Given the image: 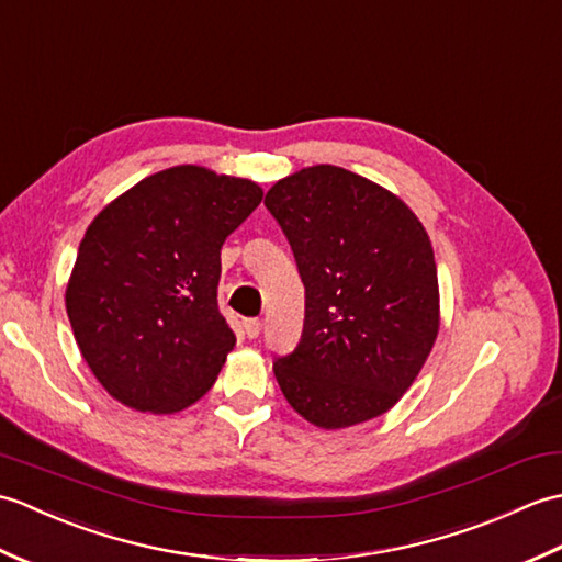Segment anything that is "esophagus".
<instances>
[{
    "instance_id": "34e87169",
    "label": "esophagus",
    "mask_w": 562,
    "mask_h": 562,
    "mask_svg": "<svg viewBox=\"0 0 562 562\" xmlns=\"http://www.w3.org/2000/svg\"><path fill=\"white\" fill-rule=\"evenodd\" d=\"M243 329L247 334V339H257V336L261 334V319L259 317L243 319Z\"/></svg>"
}]
</instances>
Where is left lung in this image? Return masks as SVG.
<instances>
[{
  "mask_svg": "<svg viewBox=\"0 0 562 562\" xmlns=\"http://www.w3.org/2000/svg\"><path fill=\"white\" fill-rule=\"evenodd\" d=\"M305 285L293 353L273 360L283 396L324 430L390 411L440 327L438 267L402 199L356 172L313 166L265 196Z\"/></svg>",
  "mask_w": 562,
  "mask_h": 562,
  "instance_id": "1",
  "label": "left lung"
}]
</instances>
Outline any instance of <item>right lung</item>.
I'll use <instances>...</instances> for the list:
<instances>
[{"mask_svg":"<svg viewBox=\"0 0 562 562\" xmlns=\"http://www.w3.org/2000/svg\"><path fill=\"white\" fill-rule=\"evenodd\" d=\"M261 196L252 180L178 166L136 182L93 218L67 315L110 396L172 414L216 382L235 346L218 310L221 247Z\"/></svg>","mask_w":562,"mask_h":562,"instance_id":"1","label":"right lung"}]
</instances>
